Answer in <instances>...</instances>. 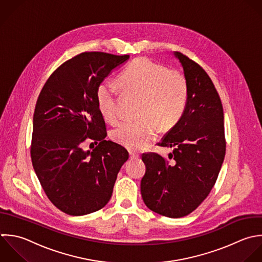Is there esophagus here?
I'll list each match as a JSON object with an SVG mask.
<instances>
[{"label": "esophagus", "instance_id": "obj_1", "mask_svg": "<svg viewBox=\"0 0 262 262\" xmlns=\"http://www.w3.org/2000/svg\"><path fill=\"white\" fill-rule=\"evenodd\" d=\"M139 154L138 153H136V152H134V151H129V157H130V159H137V158H139Z\"/></svg>", "mask_w": 262, "mask_h": 262}]
</instances>
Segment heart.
<instances>
[{
  "instance_id": "heart-1",
  "label": "heart",
  "mask_w": 262,
  "mask_h": 262,
  "mask_svg": "<svg viewBox=\"0 0 262 262\" xmlns=\"http://www.w3.org/2000/svg\"><path fill=\"white\" fill-rule=\"evenodd\" d=\"M120 89L128 96L140 97L138 121L124 122L113 129L114 142L130 150L146 148L160 129H171L183 116L188 103L189 82L176 69L147 58L134 60L118 76ZM97 103L104 118L115 123L119 120L118 93L109 81L97 89Z\"/></svg>"
}]
</instances>
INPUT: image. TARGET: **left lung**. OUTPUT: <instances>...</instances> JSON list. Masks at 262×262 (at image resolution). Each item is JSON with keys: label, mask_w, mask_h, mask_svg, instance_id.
Instances as JSON below:
<instances>
[{"label": "left lung", "mask_w": 262, "mask_h": 262, "mask_svg": "<svg viewBox=\"0 0 262 262\" xmlns=\"http://www.w3.org/2000/svg\"><path fill=\"white\" fill-rule=\"evenodd\" d=\"M189 82V97L179 122L158 146L173 148L171 162L155 152L142 155L146 173L141 193L147 207L163 216L192 213L207 198L222 168L227 142L220 95L201 65L174 53Z\"/></svg>", "instance_id": "left-lung-1"}]
</instances>
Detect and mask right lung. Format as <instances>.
Segmentation results:
<instances>
[{
  "label": "right lung",
  "instance_id": "obj_1",
  "mask_svg": "<svg viewBox=\"0 0 262 262\" xmlns=\"http://www.w3.org/2000/svg\"><path fill=\"white\" fill-rule=\"evenodd\" d=\"M129 58L82 52L62 63L43 84L33 114L30 157L49 200L69 215L103 208L128 152L106 141V123L97 103L103 79ZM92 139L98 146L84 151ZM93 144V143H92Z\"/></svg>",
  "mask_w": 262,
  "mask_h": 262
}]
</instances>
